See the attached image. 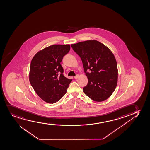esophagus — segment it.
I'll list each match as a JSON object with an SVG mask.
<instances>
[{
	"label": "esophagus",
	"instance_id": "esophagus-1",
	"mask_svg": "<svg viewBox=\"0 0 150 150\" xmlns=\"http://www.w3.org/2000/svg\"><path fill=\"white\" fill-rule=\"evenodd\" d=\"M79 78V75H76V76H74V78L75 79H77Z\"/></svg>",
	"mask_w": 150,
	"mask_h": 150
}]
</instances>
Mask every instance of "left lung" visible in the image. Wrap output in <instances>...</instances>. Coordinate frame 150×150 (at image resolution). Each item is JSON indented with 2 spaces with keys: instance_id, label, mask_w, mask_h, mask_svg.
<instances>
[{
  "instance_id": "1",
  "label": "left lung",
  "mask_w": 150,
  "mask_h": 150,
  "mask_svg": "<svg viewBox=\"0 0 150 150\" xmlns=\"http://www.w3.org/2000/svg\"><path fill=\"white\" fill-rule=\"evenodd\" d=\"M71 46L82 60L88 79L83 92L95 101L105 100L113 93L118 82L117 63L114 54L106 46L95 40Z\"/></svg>"
}]
</instances>
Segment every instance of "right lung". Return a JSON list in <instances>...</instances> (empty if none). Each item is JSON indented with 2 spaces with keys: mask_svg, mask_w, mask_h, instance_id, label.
Wrapping results in <instances>:
<instances>
[{
  "mask_svg": "<svg viewBox=\"0 0 150 150\" xmlns=\"http://www.w3.org/2000/svg\"><path fill=\"white\" fill-rule=\"evenodd\" d=\"M70 49L69 45H53L38 51L32 58L29 82L38 96L46 103L58 101L72 81L64 76L60 64Z\"/></svg>",
  "mask_w": 150,
  "mask_h": 150,
  "instance_id": "1",
  "label": "right lung"
}]
</instances>
